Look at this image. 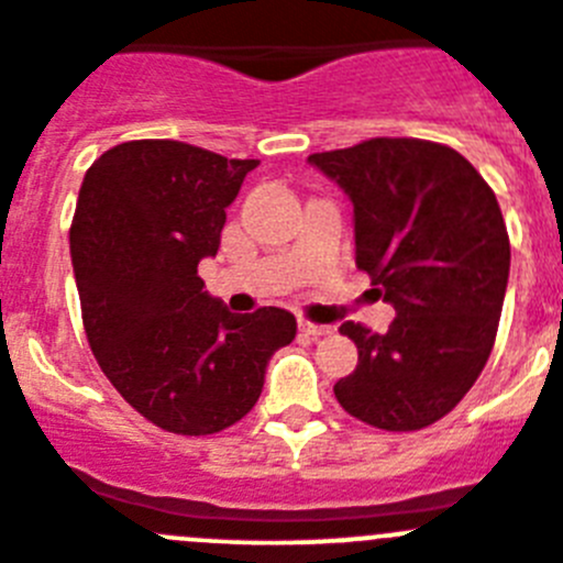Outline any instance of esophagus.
<instances>
[{"label":"esophagus","mask_w":563,"mask_h":563,"mask_svg":"<svg viewBox=\"0 0 563 563\" xmlns=\"http://www.w3.org/2000/svg\"><path fill=\"white\" fill-rule=\"evenodd\" d=\"M299 332H305V335L321 338V335H330L332 327H327V324H313V321H308V319H299Z\"/></svg>","instance_id":"1"}]
</instances>
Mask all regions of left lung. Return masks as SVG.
Masks as SVG:
<instances>
[{
	"label": "left lung",
	"instance_id": "obj_1",
	"mask_svg": "<svg viewBox=\"0 0 563 563\" xmlns=\"http://www.w3.org/2000/svg\"><path fill=\"white\" fill-rule=\"evenodd\" d=\"M354 206V261L396 308L387 332L346 321L357 368L335 382L349 415L418 432L487 365L509 283V233L489 184L454 148L374 136L308 156Z\"/></svg>",
	"mask_w": 563,
	"mask_h": 563
}]
</instances>
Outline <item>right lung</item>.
Masks as SVG:
<instances>
[{"instance_id": "right-lung-1", "label": "right lung", "mask_w": 563, "mask_h": 563, "mask_svg": "<svg viewBox=\"0 0 563 563\" xmlns=\"http://www.w3.org/2000/svg\"><path fill=\"white\" fill-rule=\"evenodd\" d=\"M255 167L176 140H131L81 181L70 264L87 341L114 390L165 432L233 427L258 401L272 354L297 335L288 310L231 313L198 277Z\"/></svg>"}]
</instances>
